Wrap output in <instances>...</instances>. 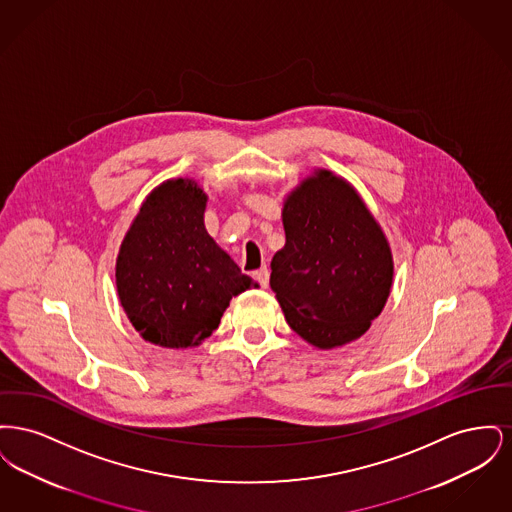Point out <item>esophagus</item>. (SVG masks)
Segmentation results:
<instances>
[{
	"label": "esophagus",
	"instance_id": "esophagus-1",
	"mask_svg": "<svg viewBox=\"0 0 512 512\" xmlns=\"http://www.w3.org/2000/svg\"><path fill=\"white\" fill-rule=\"evenodd\" d=\"M253 278L255 282L261 286V288H268V280H270V270L267 267L259 268L257 272H253Z\"/></svg>",
	"mask_w": 512,
	"mask_h": 512
}]
</instances>
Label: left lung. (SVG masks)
Returning a JSON list of instances; mask_svg holds the SVG:
<instances>
[{"label": "left lung", "instance_id": "left-lung-1", "mask_svg": "<svg viewBox=\"0 0 512 512\" xmlns=\"http://www.w3.org/2000/svg\"><path fill=\"white\" fill-rule=\"evenodd\" d=\"M286 245L270 288L303 340L332 349L357 340L388 301L393 261L378 222L336 174L318 171L284 203Z\"/></svg>", "mask_w": 512, "mask_h": 512}]
</instances>
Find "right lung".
Masks as SVG:
<instances>
[{"mask_svg":"<svg viewBox=\"0 0 512 512\" xmlns=\"http://www.w3.org/2000/svg\"><path fill=\"white\" fill-rule=\"evenodd\" d=\"M205 201L192 180H169L147 195L122 242V307L155 345H197L219 328L234 295L257 286L207 234Z\"/></svg>","mask_w":512,"mask_h":512,"instance_id":"obj_1","label":"right lung"}]
</instances>
